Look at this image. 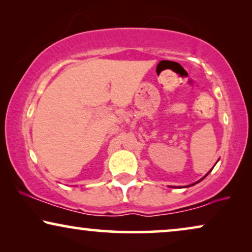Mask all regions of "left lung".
I'll return each mask as SVG.
<instances>
[{
  "instance_id": "obj_1",
  "label": "left lung",
  "mask_w": 252,
  "mask_h": 252,
  "mask_svg": "<svg viewBox=\"0 0 252 252\" xmlns=\"http://www.w3.org/2000/svg\"><path fill=\"white\" fill-rule=\"evenodd\" d=\"M208 174H209V173H208ZM208 174H206V175H208ZM206 175H205V177H206ZM205 177H204V178H205ZM204 178H203V179H204Z\"/></svg>"
}]
</instances>
